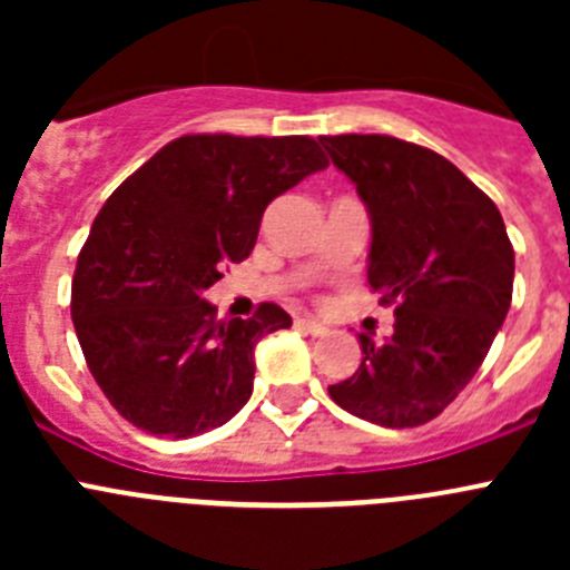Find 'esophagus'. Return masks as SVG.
I'll return each instance as SVG.
<instances>
[{
	"mask_svg": "<svg viewBox=\"0 0 570 570\" xmlns=\"http://www.w3.org/2000/svg\"><path fill=\"white\" fill-rule=\"evenodd\" d=\"M296 328L305 331V334H314V336L328 334V328H325V325H322V322H316V320H296Z\"/></svg>",
	"mask_w": 570,
	"mask_h": 570,
	"instance_id": "1",
	"label": "esophagus"
}]
</instances>
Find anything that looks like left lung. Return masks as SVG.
<instances>
[{
  "mask_svg": "<svg viewBox=\"0 0 570 570\" xmlns=\"http://www.w3.org/2000/svg\"><path fill=\"white\" fill-rule=\"evenodd\" d=\"M371 216L367 282L394 305V334H360L362 365L328 387L382 428L440 416L480 371L513 294L497 205L445 156L382 134L320 136Z\"/></svg>",
  "mask_w": 570,
  "mask_h": 570,
  "instance_id": "left-lung-1",
  "label": "left lung"
}]
</instances>
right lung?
I'll return each mask as SVG.
<instances>
[{"label":"right lung","mask_w":570,"mask_h":570,"mask_svg":"<svg viewBox=\"0 0 570 570\" xmlns=\"http://www.w3.org/2000/svg\"><path fill=\"white\" fill-rule=\"evenodd\" d=\"M322 168L311 136L190 134L110 194L79 250L70 316L125 420L188 440L239 414L254 391V345L291 328V316L265 302L250 320H216L203 294L254 250L276 196Z\"/></svg>","instance_id":"1"}]
</instances>
